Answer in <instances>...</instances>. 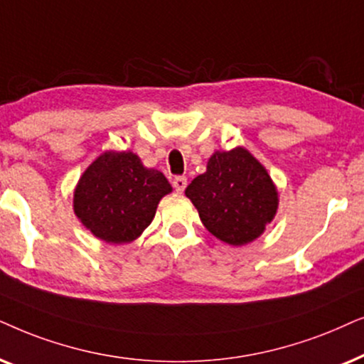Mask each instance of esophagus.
<instances>
[{
    "instance_id": "obj_1",
    "label": "esophagus",
    "mask_w": 364,
    "mask_h": 364,
    "mask_svg": "<svg viewBox=\"0 0 364 364\" xmlns=\"http://www.w3.org/2000/svg\"><path fill=\"white\" fill-rule=\"evenodd\" d=\"M188 185V179L185 176H176L173 179V188L176 190V193H179L181 195L183 191H185V188Z\"/></svg>"
}]
</instances>
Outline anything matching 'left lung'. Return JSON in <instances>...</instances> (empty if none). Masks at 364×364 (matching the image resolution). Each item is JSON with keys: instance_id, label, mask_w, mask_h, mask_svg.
I'll return each mask as SVG.
<instances>
[{"instance_id": "obj_1", "label": "left lung", "mask_w": 364, "mask_h": 364, "mask_svg": "<svg viewBox=\"0 0 364 364\" xmlns=\"http://www.w3.org/2000/svg\"><path fill=\"white\" fill-rule=\"evenodd\" d=\"M185 195L206 230L230 246L259 238L279 205L268 169L243 146L213 153L206 171L193 179Z\"/></svg>"}]
</instances>
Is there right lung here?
<instances>
[{"label":"right lung","instance_id":"obj_1","mask_svg":"<svg viewBox=\"0 0 364 364\" xmlns=\"http://www.w3.org/2000/svg\"><path fill=\"white\" fill-rule=\"evenodd\" d=\"M171 191L166 176L144 166L136 153L109 149L77 179L73 210L95 238L126 245L151 225L159 201Z\"/></svg>","mask_w":364,"mask_h":364}]
</instances>
